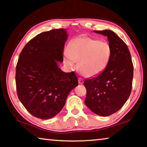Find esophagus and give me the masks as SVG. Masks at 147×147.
<instances>
[{"label":"esophagus","instance_id":"obj_1","mask_svg":"<svg viewBox=\"0 0 147 147\" xmlns=\"http://www.w3.org/2000/svg\"><path fill=\"white\" fill-rule=\"evenodd\" d=\"M83 82H84L83 79L82 78H80V77L78 78V83L80 84H82Z\"/></svg>","mask_w":147,"mask_h":147}]
</instances>
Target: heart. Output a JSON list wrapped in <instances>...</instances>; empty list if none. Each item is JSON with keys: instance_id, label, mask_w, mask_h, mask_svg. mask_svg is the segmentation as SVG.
Returning <instances> with one entry per match:
<instances>
[{"instance_id": "b5f03b06", "label": "heart", "mask_w": 147, "mask_h": 147, "mask_svg": "<svg viewBox=\"0 0 147 147\" xmlns=\"http://www.w3.org/2000/svg\"><path fill=\"white\" fill-rule=\"evenodd\" d=\"M111 48L107 42L88 36L78 37L69 44L65 61L73 67L78 61V68L82 75L92 77L107 68L111 57Z\"/></svg>"}]
</instances>
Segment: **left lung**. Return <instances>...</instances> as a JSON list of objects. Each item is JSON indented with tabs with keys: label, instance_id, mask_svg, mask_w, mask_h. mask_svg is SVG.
Here are the masks:
<instances>
[{
	"label": "left lung",
	"instance_id": "1",
	"mask_svg": "<svg viewBox=\"0 0 147 147\" xmlns=\"http://www.w3.org/2000/svg\"><path fill=\"white\" fill-rule=\"evenodd\" d=\"M94 32L108 37L111 57L101 74L84 82L87 92L84 103L96 115L107 116L119 111L129 98L134 66L126 44L115 32L110 30Z\"/></svg>",
	"mask_w": 147,
	"mask_h": 147
}]
</instances>
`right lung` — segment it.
I'll use <instances>...</instances> for the list:
<instances>
[{
    "label": "right lung",
    "mask_w": 147,
    "mask_h": 147,
    "mask_svg": "<svg viewBox=\"0 0 147 147\" xmlns=\"http://www.w3.org/2000/svg\"><path fill=\"white\" fill-rule=\"evenodd\" d=\"M67 32L57 29L36 35L23 48L16 65L18 98L30 114L40 119L57 115L69 92L78 85L73 71L64 73L58 65L63 61Z\"/></svg>",
    "instance_id": "obj_1"
}]
</instances>
